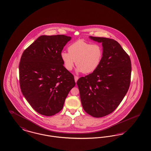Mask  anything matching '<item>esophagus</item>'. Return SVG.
<instances>
[{"instance_id": "1", "label": "esophagus", "mask_w": 151, "mask_h": 151, "mask_svg": "<svg viewBox=\"0 0 151 151\" xmlns=\"http://www.w3.org/2000/svg\"><path fill=\"white\" fill-rule=\"evenodd\" d=\"M74 78H75V82L76 83L78 80L79 79V77H78V76H74Z\"/></svg>"}]
</instances>
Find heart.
<instances>
[{
	"label": "heart",
	"instance_id": "b5f03b06",
	"mask_svg": "<svg viewBox=\"0 0 151 151\" xmlns=\"http://www.w3.org/2000/svg\"><path fill=\"white\" fill-rule=\"evenodd\" d=\"M68 52L63 51L61 59L64 67L71 71L75 65L78 72L89 73L95 71L101 62L103 50L99 44H91L81 40H78L68 47Z\"/></svg>",
	"mask_w": 151,
	"mask_h": 151
}]
</instances>
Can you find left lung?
I'll return each mask as SVG.
<instances>
[{"label":"left lung","instance_id":"1","mask_svg":"<svg viewBox=\"0 0 151 151\" xmlns=\"http://www.w3.org/2000/svg\"><path fill=\"white\" fill-rule=\"evenodd\" d=\"M101 43L103 55L98 68L77 81L84 110L95 117L114 112L128 92L131 83L129 55L114 39L89 36Z\"/></svg>","mask_w":151,"mask_h":151}]
</instances>
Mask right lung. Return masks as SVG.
<instances>
[{
  "instance_id": "1",
  "label": "right lung",
  "mask_w": 151,
  "mask_h": 151,
  "mask_svg": "<svg viewBox=\"0 0 151 151\" xmlns=\"http://www.w3.org/2000/svg\"><path fill=\"white\" fill-rule=\"evenodd\" d=\"M71 39L64 35L40 36L20 58L21 91L32 108L42 115L50 116L60 112L75 86L73 75L63 66L60 56Z\"/></svg>"
}]
</instances>
